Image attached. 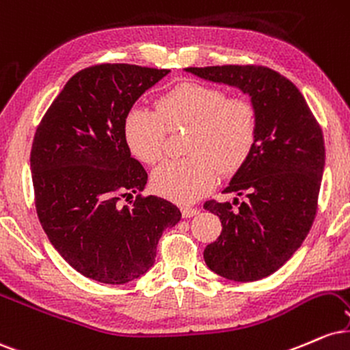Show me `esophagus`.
<instances>
[{
  "instance_id": "34e87169",
  "label": "esophagus",
  "mask_w": 350,
  "mask_h": 350,
  "mask_svg": "<svg viewBox=\"0 0 350 350\" xmlns=\"http://www.w3.org/2000/svg\"><path fill=\"white\" fill-rule=\"evenodd\" d=\"M198 213H200L198 208H190V206H183L182 208L183 217H193V216L198 215Z\"/></svg>"
}]
</instances>
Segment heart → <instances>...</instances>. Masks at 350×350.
<instances>
[{
	"mask_svg": "<svg viewBox=\"0 0 350 350\" xmlns=\"http://www.w3.org/2000/svg\"><path fill=\"white\" fill-rule=\"evenodd\" d=\"M188 126L183 150L188 157L170 160L152 175L159 195L193 203L216 185L217 172L232 175L252 154L257 114L252 103L228 98L216 86L183 81L155 101V113L131 108L122 119V137L135 159L154 165L165 152V127Z\"/></svg>",
	"mask_w": 350,
	"mask_h": 350,
	"instance_id": "b5f03b06",
	"label": "heart"
}]
</instances>
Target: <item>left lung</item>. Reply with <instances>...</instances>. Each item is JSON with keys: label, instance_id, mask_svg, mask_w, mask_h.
Listing matches in <instances>:
<instances>
[{"label": "left lung", "instance_id": "left-lung-1", "mask_svg": "<svg viewBox=\"0 0 350 350\" xmlns=\"http://www.w3.org/2000/svg\"><path fill=\"white\" fill-rule=\"evenodd\" d=\"M185 72L239 88L256 109V146L224 188L244 200L204 203L219 216L223 231L203 257L228 280H260L297 252L313 224L326 157L323 131L297 86L272 68L223 65Z\"/></svg>", "mask_w": 350, "mask_h": 350}]
</instances>
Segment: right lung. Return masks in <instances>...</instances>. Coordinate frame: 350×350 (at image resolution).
<instances>
[{
  "label": "right lung",
  "mask_w": 350,
  "mask_h": 350,
  "mask_svg": "<svg viewBox=\"0 0 350 350\" xmlns=\"http://www.w3.org/2000/svg\"><path fill=\"white\" fill-rule=\"evenodd\" d=\"M167 68L101 64L75 73L37 127L31 150L36 209L65 262L92 280L122 285L154 265L162 232L182 213L144 191L147 172L131 157L122 119Z\"/></svg>",
  "instance_id": "obj_1"
}]
</instances>
